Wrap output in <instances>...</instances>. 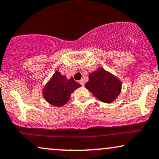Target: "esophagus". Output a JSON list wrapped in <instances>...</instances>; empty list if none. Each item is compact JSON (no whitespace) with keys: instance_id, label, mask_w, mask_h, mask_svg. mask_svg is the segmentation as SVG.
Listing matches in <instances>:
<instances>
[{"instance_id":"1","label":"esophagus","mask_w":159,"mask_h":159,"mask_svg":"<svg viewBox=\"0 0 159 159\" xmlns=\"http://www.w3.org/2000/svg\"><path fill=\"white\" fill-rule=\"evenodd\" d=\"M79 83L81 84V86H83V87H84V81L83 79H81V81H79Z\"/></svg>"}]
</instances>
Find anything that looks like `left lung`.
Here are the masks:
<instances>
[{
	"mask_svg": "<svg viewBox=\"0 0 159 159\" xmlns=\"http://www.w3.org/2000/svg\"><path fill=\"white\" fill-rule=\"evenodd\" d=\"M121 81L113 74L98 67L89 73L85 87L99 101L110 104L121 93Z\"/></svg>",
	"mask_w": 159,
	"mask_h": 159,
	"instance_id": "obj_1",
	"label": "left lung"
}]
</instances>
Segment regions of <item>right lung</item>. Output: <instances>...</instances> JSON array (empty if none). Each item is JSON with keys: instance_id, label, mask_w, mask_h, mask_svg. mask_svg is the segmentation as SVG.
Instances as JSON below:
<instances>
[{"instance_id": "obj_1", "label": "right lung", "mask_w": 159, "mask_h": 159, "mask_svg": "<svg viewBox=\"0 0 159 159\" xmlns=\"http://www.w3.org/2000/svg\"><path fill=\"white\" fill-rule=\"evenodd\" d=\"M81 86L74 81L73 78L67 79L66 75H63L56 70L42 89V94L49 104L62 107L68 102L75 89Z\"/></svg>"}]
</instances>
